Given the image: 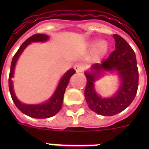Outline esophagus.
I'll list each match as a JSON object with an SVG mask.
<instances>
[{
  "instance_id": "34e87169",
  "label": "esophagus",
  "mask_w": 149,
  "mask_h": 149,
  "mask_svg": "<svg viewBox=\"0 0 149 149\" xmlns=\"http://www.w3.org/2000/svg\"><path fill=\"white\" fill-rule=\"evenodd\" d=\"M84 68H85V66L82 63H76L74 65V69L77 72H83L84 70Z\"/></svg>"
}]
</instances>
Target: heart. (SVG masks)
I'll return each instance as SVG.
<instances>
[{
	"instance_id": "b5f03b06",
	"label": "heart",
	"mask_w": 149,
	"mask_h": 149,
	"mask_svg": "<svg viewBox=\"0 0 149 149\" xmlns=\"http://www.w3.org/2000/svg\"><path fill=\"white\" fill-rule=\"evenodd\" d=\"M94 44V41H93L91 43V45ZM109 45L106 41L100 40L98 41L95 45H93V53L97 58H102L104 57L108 51Z\"/></svg>"
}]
</instances>
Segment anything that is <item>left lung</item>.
Segmentation results:
<instances>
[{
	"label": "left lung",
	"mask_w": 149,
	"mask_h": 149,
	"mask_svg": "<svg viewBox=\"0 0 149 149\" xmlns=\"http://www.w3.org/2000/svg\"><path fill=\"white\" fill-rule=\"evenodd\" d=\"M115 50L101 63L93 64L91 72H85L86 86L85 99L91 111L103 116H113L120 113L132 104L139 86V70L135 53L126 41L117 34ZM117 71L121 79L118 91L112 98H102L95 93L94 83L104 72Z\"/></svg>",
	"instance_id": "1"
}]
</instances>
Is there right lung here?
I'll return each instance as SVG.
<instances>
[{
	"mask_svg": "<svg viewBox=\"0 0 149 149\" xmlns=\"http://www.w3.org/2000/svg\"><path fill=\"white\" fill-rule=\"evenodd\" d=\"M48 39H49V36H46V35L36 34V35H34V36L28 38L24 42H23V44L20 46L19 49L17 50V52L15 53V55L13 57L11 64H10L9 79H8V85H9V91H10V96H11V98H12L13 101L16 105V107L24 114H26L31 118H39V119L52 117V116L56 115V113L60 111L62 106H63V96L65 93V89H66V86L69 84L70 77L76 72L75 70L71 69L65 72L58 83V86H57L55 93H53V95L52 96L51 98L48 101L43 103V104H34V105L33 104H22V102L17 100V97L15 96V93L14 92L11 78L14 76V71H15L16 63L19 58L20 55L22 53V52L24 51V49L29 44H31V42H46Z\"/></svg>",
	"mask_w": 149,
	"mask_h": 149,
	"instance_id": "obj_1",
	"label": "right lung"
}]
</instances>
